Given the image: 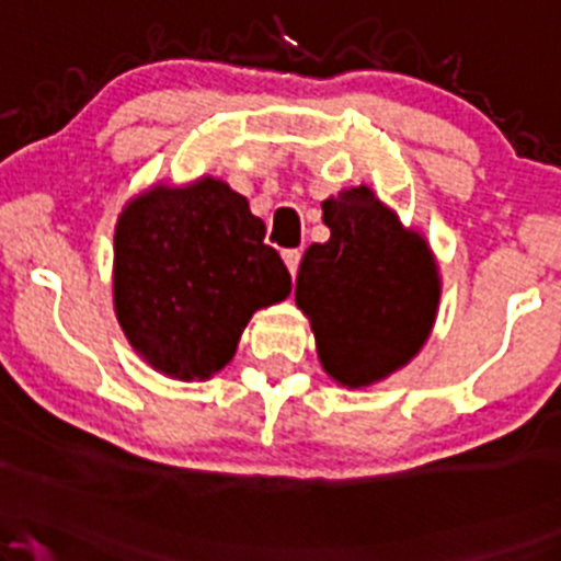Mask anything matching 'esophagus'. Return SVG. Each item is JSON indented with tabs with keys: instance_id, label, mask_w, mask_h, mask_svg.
<instances>
[{
	"instance_id": "34e87169",
	"label": "esophagus",
	"mask_w": 561,
	"mask_h": 561,
	"mask_svg": "<svg viewBox=\"0 0 561 561\" xmlns=\"http://www.w3.org/2000/svg\"><path fill=\"white\" fill-rule=\"evenodd\" d=\"M282 260H285L287 271L296 276L298 274V263H301V249H287V252H282Z\"/></svg>"
}]
</instances>
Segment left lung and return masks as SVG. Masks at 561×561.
<instances>
[{
	"label": "left lung",
	"instance_id": "8db88e82",
	"mask_svg": "<svg viewBox=\"0 0 561 561\" xmlns=\"http://www.w3.org/2000/svg\"><path fill=\"white\" fill-rule=\"evenodd\" d=\"M325 244L304 252L296 304L312 322L317 358L342 388H369L404 369L432 336L443 276L426 236L366 184L322 201Z\"/></svg>",
	"mask_w": 561,
	"mask_h": 561
}]
</instances>
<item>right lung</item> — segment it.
<instances>
[{
  "label": "right lung",
  "instance_id": "add662e5",
  "mask_svg": "<svg viewBox=\"0 0 561 561\" xmlns=\"http://www.w3.org/2000/svg\"><path fill=\"white\" fill-rule=\"evenodd\" d=\"M263 219L217 175L160 181L124 203L113 233V312L135 353L171 380H211L257 309L290 296Z\"/></svg>",
  "mask_w": 561,
  "mask_h": 561
}]
</instances>
